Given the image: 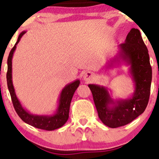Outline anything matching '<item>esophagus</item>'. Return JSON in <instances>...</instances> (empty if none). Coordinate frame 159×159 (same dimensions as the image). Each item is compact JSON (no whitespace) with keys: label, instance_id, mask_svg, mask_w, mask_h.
Here are the masks:
<instances>
[{"label":"esophagus","instance_id":"1","mask_svg":"<svg viewBox=\"0 0 159 159\" xmlns=\"http://www.w3.org/2000/svg\"><path fill=\"white\" fill-rule=\"evenodd\" d=\"M94 77H95L94 74L91 72H85L84 75V76H83L84 80L85 81H87V82L93 81V80L94 79Z\"/></svg>","mask_w":159,"mask_h":159}]
</instances>
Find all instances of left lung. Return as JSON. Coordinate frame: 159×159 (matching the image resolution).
Segmentation results:
<instances>
[{
    "mask_svg": "<svg viewBox=\"0 0 159 159\" xmlns=\"http://www.w3.org/2000/svg\"><path fill=\"white\" fill-rule=\"evenodd\" d=\"M119 52L107 63L111 68L115 63L129 66L134 91L131 97L120 99L111 98L106 87L89 84L101 121L110 128L127 125L143 114L148 104L152 81V67L148 49L138 29L132 28L125 43L119 45Z\"/></svg>",
    "mask_w": 159,
    "mask_h": 159,
    "instance_id": "obj_1",
    "label": "left lung"
}]
</instances>
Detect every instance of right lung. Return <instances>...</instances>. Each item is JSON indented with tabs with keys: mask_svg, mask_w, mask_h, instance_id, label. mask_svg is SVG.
Returning <instances> with one entry per match:
<instances>
[{
	"mask_svg": "<svg viewBox=\"0 0 159 159\" xmlns=\"http://www.w3.org/2000/svg\"><path fill=\"white\" fill-rule=\"evenodd\" d=\"M26 31H22L19 34L18 40L14 45L13 48L10 51L7 59V87L12 98V104L14 108L19 115V117L26 123L32 126L37 128V129H43V130L52 131L55 130L63 126L69 119V107H70L71 101L72 96L77 90L78 86L80 84L79 80L69 83L66 85L64 88L61 91L60 94L59 100H58V107L57 108L56 112L52 115H37L32 114L27 111L26 109L21 105L19 98L16 96L15 89H14L13 84L12 80V59L14 52L16 48V45L19 43L20 39L22 37Z\"/></svg>",
	"mask_w": 159,
	"mask_h": 159,
	"instance_id": "1",
	"label": "right lung"
}]
</instances>
